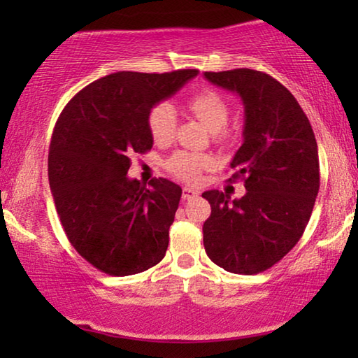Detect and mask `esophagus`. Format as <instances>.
<instances>
[{
	"label": "esophagus",
	"instance_id": "34e87169",
	"mask_svg": "<svg viewBox=\"0 0 358 358\" xmlns=\"http://www.w3.org/2000/svg\"><path fill=\"white\" fill-rule=\"evenodd\" d=\"M197 195H199V190L190 189V187H184V189H182V199H184V200H189V199H192V197H197Z\"/></svg>",
	"mask_w": 358,
	"mask_h": 358
}]
</instances>
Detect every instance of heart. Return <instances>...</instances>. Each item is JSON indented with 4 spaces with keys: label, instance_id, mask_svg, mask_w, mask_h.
<instances>
[{
    "label": "heart",
    "instance_id": "1",
    "mask_svg": "<svg viewBox=\"0 0 358 358\" xmlns=\"http://www.w3.org/2000/svg\"><path fill=\"white\" fill-rule=\"evenodd\" d=\"M187 110L195 119L202 122L212 131L213 138L220 141L227 140V130L229 120V106L218 92L212 90L200 91L187 101ZM178 117L174 107L169 102H159L148 114V130L156 145H169L176 136ZM213 159L208 155L192 153V151H176L166 161V168L182 182L195 184L205 169L212 168Z\"/></svg>",
    "mask_w": 358,
    "mask_h": 358
}]
</instances>
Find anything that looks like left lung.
Masks as SVG:
<instances>
[{
  "label": "left lung",
  "instance_id": "8db88e82",
  "mask_svg": "<svg viewBox=\"0 0 358 358\" xmlns=\"http://www.w3.org/2000/svg\"><path fill=\"white\" fill-rule=\"evenodd\" d=\"M203 76L243 101V145L231 168L246 187L234 200L220 190L202 194L212 207L205 252L224 271L252 275L287 256L310 222L320 190L316 138L298 101L267 73L236 68Z\"/></svg>",
  "mask_w": 358,
  "mask_h": 358
}]
</instances>
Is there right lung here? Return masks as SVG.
I'll list each match as a JSON object with an SVG mask.
<instances>
[{
  "instance_id": "1",
  "label": "right lung",
  "mask_w": 358,
  "mask_h": 358,
  "mask_svg": "<svg viewBox=\"0 0 358 358\" xmlns=\"http://www.w3.org/2000/svg\"><path fill=\"white\" fill-rule=\"evenodd\" d=\"M197 73H112L83 87L58 117L48 182L68 241L97 271L134 275L164 257L182 189L163 178L145 187L127 173L131 155L153 146L150 110Z\"/></svg>"
}]
</instances>
